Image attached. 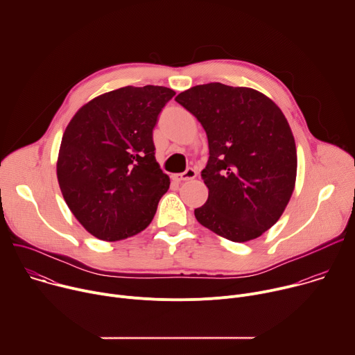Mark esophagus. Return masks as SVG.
<instances>
[{"label": "esophagus", "mask_w": 355, "mask_h": 355, "mask_svg": "<svg viewBox=\"0 0 355 355\" xmlns=\"http://www.w3.org/2000/svg\"><path fill=\"white\" fill-rule=\"evenodd\" d=\"M196 177V171L193 168H187L184 173H180V174H173L171 178L174 181H188V180H193Z\"/></svg>", "instance_id": "esophagus-1"}]
</instances>
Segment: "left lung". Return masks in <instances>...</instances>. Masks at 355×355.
I'll return each mask as SVG.
<instances>
[{
    "label": "left lung",
    "instance_id": "left-lung-1",
    "mask_svg": "<svg viewBox=\"0 0 355 355\" xmlns=\"http://www.w3.org/2000/svg\"><path fill=\"white\" fill-rule=\"evenodd\" d=\"M204 126L209 189L195 218L237 243L260 237L285 211L296 180V147L282 111L264 94L220 83L195 85L175 98Z\"/></svg>",
    "mask_w": 355,
    "mask_h": 355
}]
</instances>
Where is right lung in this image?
<instances>
[{
    "label": "right lung",
    "mask_w": 355,
    "mask_h": 355,
    "mask_svg": "<svg viewBox=\"0 0 355 355\" xmlns=\"http://www.w3.org/2000/svg\"><path fill=\"white\" fill-rule=\"evenodd\" d=\"M175 92L123 87L81 107L67 125L58 180L67 207L96 239L135 236L153 220L170 178L156 162L153 129Z\"/></svg>",
    "instance_id": "right-lung-1"
}]
</instances>
